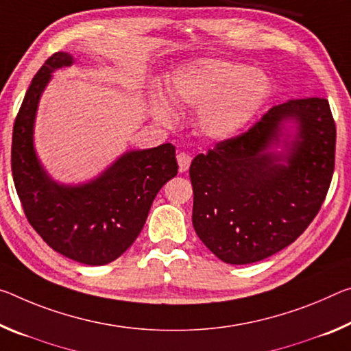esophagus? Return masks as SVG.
Listing matches in <instances>:
<instances>
[{"instance_id":"1","label":"esophagus","mask_w":351,"mask_h":351,"mask_svg":"<svg viewBox=\"0 0 351 351\" xmlns=\"http://www.w3.org/2000/svg\"><path fill=\"white\" fill-rule=\"evenodd\" d=\"M176 160H178V165H180V171L181 173H184V171L189 170V167H191V156L186 154V153H180L176 156Z\"/></svg>"}]
</instances>
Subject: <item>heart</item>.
I'll return each instance as SVG.
<instances>
[{
    "mask_svg": "<svg viewBox=\"0 0 351 351\" xmlns=\"http://www.w3.org/2000/svg\"><path fill=\"white\" fill-rule=\"evenodd\" d=\"M270 90V81L263 71L231 60L202 59L176 70L169 98L176 108L199 110L198 126L206 137L228 141L259 114ZM149 109L158 123H175V110L160 93H153Z\"/></svg>",
    "mask_w": 351,
    "mask_h": 351,
    "instance_id": "b5f03b06",
    "label": "heart"
}]
</instances>
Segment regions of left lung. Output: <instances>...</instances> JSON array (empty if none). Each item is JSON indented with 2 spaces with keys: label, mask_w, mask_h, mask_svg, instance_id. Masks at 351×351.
Instances as JSON below:
<instances>
[{
  "label": "left lung",
  "mask_w": 351,
  "mask_h": 351,
  "mask_svg": "<svg viewBox=\"0 0 351 351\" xmlns=\"http://www.w3.org/2000/svg\"><path fill=\"white\" fill-rule=\"evenodd\" d=\"M282 147L281 152L274 148ZM330 103L274 106L247 132L192 160V223L226 264H252L291 245L325 202L335 171Z\"/></svg>",
  "instance_id": "8db88e82"
}]
</instances>
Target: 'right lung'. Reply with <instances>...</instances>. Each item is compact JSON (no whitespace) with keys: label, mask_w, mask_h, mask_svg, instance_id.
Instances as JSON below:
<instances>
[{"label":"right lung","mask_w":351,"mask_h":351,"mask_svg":"<svg viewBox=\"0 0 351 351\" xmlns=\"http://www.w3.org/2000/svg\"><path fill=\"white\" fill-rule=\"evenodd\" d=\"M71 64L69 53H54L32 77L14 123L12 176L27 221L54 252L104 265L132 245L160 187L176 176L175 147L128 152L84 184L56 182L36 154L34 121L51 73Z\"/></svg>","instance_id":"add662e5"}]
</instances>
